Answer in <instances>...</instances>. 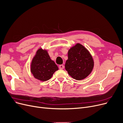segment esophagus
I'll use <instances>...</instances> for the list:
<instances>
[{
  "label": "esophagus",
  "mask_w": 123,
  "mask_h": 123,
  "mask_svg": "<svg viewBox=\"0 0 123 123\" xmlns=\"http://www.w3.org/2000/svg\"><path fill=\"white\" fill-rule=\"evenodd\" d=\"M64 66L63 65H60V66H59V68L60 69H63L64 68Z\"/></svg>",
  "instance_id": "34e87169"
}]
</instances>
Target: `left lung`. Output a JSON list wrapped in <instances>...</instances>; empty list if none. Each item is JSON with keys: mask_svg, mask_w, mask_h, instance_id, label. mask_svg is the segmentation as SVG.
<instances>
[{"mask_svg": "<svg viewBox=\"0 0 123 123\" xmlns=\"http://www.w3.org/2000/svg\"><path fill=\"white\" fill-rule=\"evenodd\" d=\"M93 66L92 55L83 45L77 43L68 50L65 68L73 79L78 80L85 79L91 73Z\"/></svg>", "mask_w": 123, "mask_h": 123, "instance_id": "left-lung-1", "label": "left lung"}]
</instances>
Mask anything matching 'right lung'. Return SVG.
<instances>
[{
  "instance_id": "add662e5",
  "label": "right lung",
  "mask_w": 123,
  "mask_h": 123,
  "mask_svg": "<svg viewBox=\"0 0 123 123\" xmlns=\"http://www.w3.org/2000/svg\"><path fill=\"white\" fill-rule=\"evenodd\" d=\"M58 69V67L51 60L47 50L40 48L37 51L31 67V73L35 78L43 81H46Z\"/></svg>"
}]
</instances>
